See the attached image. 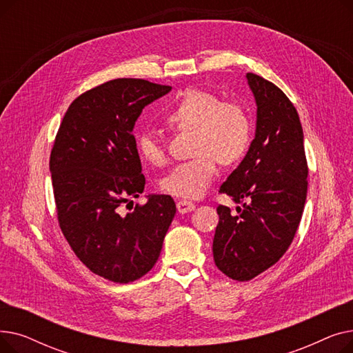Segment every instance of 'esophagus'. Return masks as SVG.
Returning <instances> with one entry per match:
<instances>
[{
    "label": "esophagus",
    "mask_w": 353,
    "mask_h": 353,
    "mask_svg": "<svg viewBox=\"0 0 353 353\" xmlns=\"http://www.w3.org/2000/svg\"><path fill=\"white\" fill-rule=\"evenodd\" d=\"M176 206H177L179 213H189V212L194 210V208H196L194 203L188 201V200H179Z\"/></svg>",
    "instance_id": "1"
}]
</instances>
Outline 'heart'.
Instances as JSON below:
<instances>
[{"instance_id":"heart-1","label":"heart","mask_w":353,"mask_h":353,"mask_svg":"<svg viewBox=\"0 0 353 353\" xmlns=\"http://www.w3.org/2000/svg\"><path fill=\"white\" fill-rule=\"evenodd\" d=\"M165 123L177 130H193L194 159L180 163L160 179V190L181 199L205 194L217 172V160L230 164L242 157L250 141L246 111L234 103L220 101L210 91L189 88L169 107ZM143 160L163 165L167 160L163 141L144 130L136 137Z\"/></svg>"}]
</instances>
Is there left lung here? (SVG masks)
Masks as SVG:
<instances>
[{"label":"left lung","mask_w":353,"mask_h":353,"mask_svg":"<svg viewBox=\"0 0 353 353\" xmlns=\"http://www.w3.org/2000/svg\"><path fill=\"white\" fill-rule=\"evenodd\" d=\"M256 101V132L249 150L220 186L242 203L237 214L219 206L213 257L219 270L246 282L285 254L301 223L307 193L303 130L292 101L273 83L246 74Z\"/></svg>","instance_id":"obj_1"}]
</instances>
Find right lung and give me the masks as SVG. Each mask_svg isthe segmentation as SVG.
Wrapping results in <instances>:
<instances>
[{
    "instance_id": "add662e5",
    "label": "right lung",
    "mask_w": 353,
    "mask_h": 353,
    "mask_svg": "<svg viewBox=\"0 0 353 353\" xmlns=\"http://www.w3.org/2000/svg\"><path fill=\"white\" fill-rule=\"evenodd\" d=\"M172 91L141 79H117L74 100L55 137L50 172L59 223L80 261L107 281L128 283L152 270L176 214L167 194L123 213L144 190L133 128L145 105Z\"/></svg>"
}]
</instances>
